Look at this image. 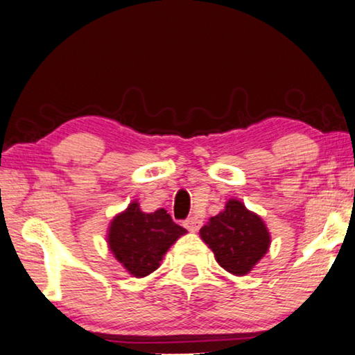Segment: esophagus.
Segmentation results:
<instances>
[{
	"instance_id": "1",
	"label": "esophagus",
	"mask_w": 355,
	"mask_h": 355,
	"mask_svg": "<svg viewBox=\"0 0 355 355\" xmlns=\"http://www.w3.org/2000/svg\"><path fill=\"white\" fill-rule=\"evenodd\" d=\"M201 220H199L198 217H189L187 218V220L183 222V225L187 230H189V232H198L199 228H201Z\"/></svg>"
}]
</instances>
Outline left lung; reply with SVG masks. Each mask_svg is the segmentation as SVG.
I'll list each match as a JSON object with an SVG mask.
<instances>
[{
  "instance_id": "8db88e82",
  "label": "left lung",
  "mask_w": 355,
  "mask_h": 355,
  "mask_svg": "<svg viewBox=\"0 0 355 355\" xmlns=\"http://www.w3.org/2000/svg\"><path fill=\"white\" fill-rule=\"evenodd\" d=\"M199 233L220 267L233 275L249 273L270 246V234L262 218L236 199H230L225 211L212 217Z\"/></svg>"
}]
</instances>
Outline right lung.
Returning <instances> with one entry per match:
<instances>
[{"mask_svg": "<svg viewBox=\"0 0 355 355\" xmlns=\"http://www.w3.org/2000/svg\"><path fill=\"white\" fill-rule=\"evenodd\" d=\"M167 211L141 212L138 202H132L119 214L109 228L107 243L114 256L135 277H146L159 267L162 256L182 234Z\"/></svg>", "mask_w": 355, "mask_h": 355, "instance_id": "right-lung-1", "label": "right lung"}]
</instances>
